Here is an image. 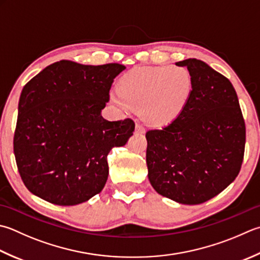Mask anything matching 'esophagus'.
I'll return each mask as SVG.
<instances>
[{
	"label": "esophagus",
	"instance_id": "obj_1",
	"mask_svg": "<svg viewBox=\"0 0 260 260\" xmlns=\"http://www.w3.org/2000/svg\"><path fill=\"white\" fill-rule=\"evenodd\" d=\"M135 133H137V134H144L145 133L144 127L142 126V125H140V124H136V126H135Z\"/></svg>",
	"mask_w": 260,
	"mask_h": 260
}]
</instances>
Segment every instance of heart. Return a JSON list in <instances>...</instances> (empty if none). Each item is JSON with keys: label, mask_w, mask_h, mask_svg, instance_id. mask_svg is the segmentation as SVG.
Segmentation results:
<instances>
[{"label": "heart", "mask_w": 260, "mask_h": 260, "mask_svg": "<svg viewBox=\"0 0 260 260\" xmlns=\"http://www.w3.org/2000/svg\"><path fill=\"white\" fill-rule=\"evenodd\" d=\"M192 91V79L182 66L137 68L126 73L113 91V103L125 111L141 110L147 124L162 126L184 109Z\"/></svg>", "instance_id": "1"}]
</instances>
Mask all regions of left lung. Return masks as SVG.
I'll use <instances>...</instances> for the list:
<instances>
[{"instance_id":"obj_1","label":"left lung","mask_w":260,"mask_h":260,"mask_svg":"<svg viewBox=\"0 0 260 260\" xmlns=\"http://www.w3.org/2000/svg\"><path fill=\"white\" fill-rule=\"evenodd\" d=\"M186 66L192 91L161 129L147 131L146 165L156 192L180 204H202L236 179L245 154L246 125L232 83L196 58Z\"/></svg>"}]
</instances>
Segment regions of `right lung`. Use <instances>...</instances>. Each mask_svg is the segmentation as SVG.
Listing matches in <instances>:
<instances>
[{"label": "right lung", "instance_id": "add662e5", "mask_svg": "<svg viewBox=\"0 0 260 260\" xmlns=\"http://www.w3.org/2000/svg\"><path fill=\"white\" fill-rule=\"evenodd\" d=\"M121 64L59 60L23 86L13 151L24 186L34 195L72 206L99 194L108 179L107 155L133 135L134 121L101 116Z\"/></svg>", "mask_w": 260, "mask_h": 260}]
</instances>
